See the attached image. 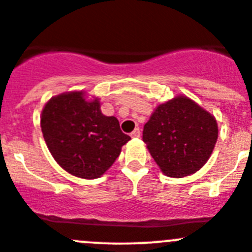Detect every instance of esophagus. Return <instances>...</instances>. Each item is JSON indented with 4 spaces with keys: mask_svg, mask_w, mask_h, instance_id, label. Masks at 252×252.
<instances>
[{
    "mask_svg": "<svg viewBox=\"0 0 252 252\" xmlns=\"http://www.w3.org/2000/svg\"><path fill=\"white\" fill-rule=\"evenodd\" d=\"M130 136L131 138H139V136H140V129L139 128L134 129V130L130 133Z\"/></svg>",
    "mask_w": 252,
    "mask_h": 252,
    "instance_id": "1",
    "label": "esophagus"
}]
</instances>
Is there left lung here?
Segmentation results:
<instances>
[{
	"mask_svg": "<svg viewBox=\"0 0 252 252\" xmlns=\"http://www.w3.org/2000/svg\"><path fill=\"white\" fill-rule=\"evenodd\" d=\"M217 139L216 118L183 96L160 104L143 130L146 148L170 177L198 171L208 161Z\"/></svg>",
	"mask_w": 252,
	"mask_h": 252,
	"instance_id": "8db88e82",
	"label": "left lung"
}]
</instances>
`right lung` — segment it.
Segmentation results:
<instances>
[{
    "label": "right lung",
    "mask_w": 252,
    "mask_h": 252,
    "mask_svg": "<svg viewBox=\"0 0 252 252\" xmlns=\"http://www.w3.org/2000/svg\"><path fill=\"white\" fill-rule=\"evenodd\" d=\"M98 99L84 92L53 97L41 112L44 140L56 162L76 177L97 178L121 154L130 136L121 130L116 117L102 114Z\"/></svg>",
    "instance_id": "1"
}]
</instances>
